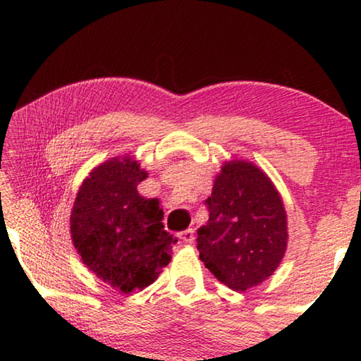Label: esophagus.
Wrapping results in <instances>:
<instances>
[{
  "mask_svg": "<svg viewBox=\"0 0 361 361\" xmlns=\"http://www.w3.org/2000/svg\"><path fill=\"white\" fill-rule=\"evenodd\" d=\"M180 239H183V243L191 244L194 241V230H192V228H188L186 231H183L180 234Z\"/></svg>",
  "mask_w": 361,
  "mask_h": 361,
  "instance_id": "obj_1",
  "label": "esophagus"
}]
</instances>
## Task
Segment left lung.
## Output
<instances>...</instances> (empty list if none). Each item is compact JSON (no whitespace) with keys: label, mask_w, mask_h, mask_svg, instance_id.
Returning a JSON list of instances; mask_svg holds the SVG:
<instances>
[{"label":"left lung","mask_w":361,"mask_h":361,"mask_svg":"<svg viewBox=\"0 0 361 361\" xmlns=\"http://www.w3.org/2000/svg\"><path fill=\"white\" fill-rule=\"evenodd\" d=\"M205 205L209 221L197 230L205 268L241 293L271 276L288 245V219L271 180L252 162H225Z\"/></svg>","instance_id":"8db88e82"}]
</instances>
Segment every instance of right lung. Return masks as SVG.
I'll return each mask as SVG.
<instances>
[{
  "mask_svg": "<svg viewBox=\"0 0 361 361\" xmlns=\"http://www.w3.org/2000/svg\"><path fill=\"white\" fill-rule=\"evenodd\" d=\"M146 176L138 160H107L82 183L71 215L72 241L82 262L125 294L154 283L176 243L164 230L157 199L136 190Z\"/></svg>",
  "mask_w": 361,
  "mask_h": 361,
  "instance_id": "right-lung-1",
  "label": "right lung"
}]
</instances>
